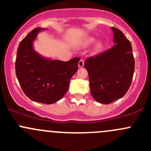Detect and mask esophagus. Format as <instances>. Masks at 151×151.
<instances>
[{
    "mask_svg": "<svg viewBox=\"0 0 151 151\" xmlns=\"http://www.w3.org/2000/svg\"><path fill=\"white\" fill-rule=\"evenodd\" d=\"M78 66L80 67V68H82V67L84 66V60H83V59H80V61H79L78 63Z\"/></svg>",
    "mask_w": 151,
    "mask_h": 151,
    "instance_id": "obj_1",
    "label": "esophagus"
}]
</instances>
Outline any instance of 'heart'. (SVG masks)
Masks as SVG:
<instances>
[{"label": "heart", "mask_w": 151, "mask_h": 151, "mask_svg": "<svg viewBox=\"0 0 151 151\" xmlns=\"http://www.w3.org/2000/svg\"><path fill=\"white\" fill-rule=\"evenodd\" d=\"M96 42V39L93 37H88L87 38V39H85L84 41H83V42H82L81 45L83 47H88L90 46V45H93V44L94 43V42Z\"/></svg>", "instance_id": "1"}]
</instances>
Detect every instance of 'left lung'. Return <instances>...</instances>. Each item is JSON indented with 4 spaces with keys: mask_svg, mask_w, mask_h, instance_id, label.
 Listing matches in <instances>:
<instances>
[{
    "mask_svg": "<svg viewBox=\"0 0 151 151\" xmlns=\"http://www.w3.org/2000/svg\"><path fill=\"white\" fill-rule=\"evenodd\" d=\"M111 29L115 45L101 54L88 58L84 64L89 75L92 96L104 104H110L126 93L134 71L131 42L118 28Z\"/></svg>",
    "mask_w": 151,
    "mask_h": 151,
    "instance_id": "8db88e82",
    "label": "left lung"
}]
</instances>
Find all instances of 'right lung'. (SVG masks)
Returning a JSON list of instances; mask_svg holds the SVG:
<instances>
[{"label": "right lung", "mask_w": 151, "mask_h": 151, "mask_svg": "<svg viewBox=\"0 0 151 151\" xmlns=\"http://www.w3.org/2000/svg\"><path fill=\"white\" fill-rule=\"evenodd\" d=\"M36 28L19 43L15 70L19 85L32 101L51 104L61 99L69 87L70 80L78 69L79 58L68 61L47 58L35 51L33 42L39 32Z\"/></svg>", "instance_id": "1"}]
</instances>
